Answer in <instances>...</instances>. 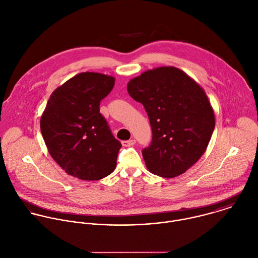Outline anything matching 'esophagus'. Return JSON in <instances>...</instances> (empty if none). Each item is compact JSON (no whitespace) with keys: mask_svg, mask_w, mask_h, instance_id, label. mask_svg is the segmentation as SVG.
<instances>
[{"mask_svg":"<svg viewBox=\"0 0 258 258\" xmlns=\"http://www.w3.org/2000/svg\"><path fill=\"white\" fill-rule=\"evenodd\" d=\"M135 143H136L135 139H131V140H125V141H122V145H123V146H125V147L133 146Z\"/></svg>","mask_w":258,"mask_h":258,"instance_id":"1","label":"esophagus"}]
</instances>
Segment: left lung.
<instances>
[{"label": "left lung", "instance_id": "1", "mask_svg": "<svg viewBox=\"0 0 258 258\" xmlns=\"http://www.w3.org/2000/svg\"><path fill=\"white\" fill-rule=\"evenodd\" d=\"M127 91L143 105L152 129L142 150L147 169L166 178L185 172L205 153L215 128L203 88L179 69L161 67L132 79Z\"/></svg>", "mask_w": 258, "mask_h": 258}]
</instances>
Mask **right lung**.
<instances>
[{
	"label": "right lung",
	"instance_id": "1",
	"mask_svg": "<svg viewBox=\"0 0 258 258\" xmlns=\"http://www.w3.org/2000/svg\"><path fill=\"white\" fill-rule=\"evenodd\" d=\"M115 78L81 73L58 87L41 116L48 152L70 175L98 180L111 174L122 146L100 113V103L113 90Z\"/></svg>",
	"mask_w": 258,
	"mask_h": 258
}]
</instances>
